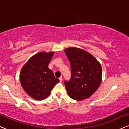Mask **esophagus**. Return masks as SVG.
<instances>
[{
  "instance_id": "1",
  "label": "esophagus",
  "mask_w": 129,
  "mask_h": 129,
  "mask_svg": "<svg viewBox=\"0 0 129 129\" xmlns=\"http://www.w3.org/2000/svg\"><path fill=\"white\" fill-rule=\"evenodd\" d=\"M59 81H60V82H61L62 80V77H60L59 78Z\"/></svg>"
}]
</instances>
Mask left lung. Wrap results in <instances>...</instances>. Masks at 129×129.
Masks as SVG:
<instances>
[{"label": "left lung", "mask_w": 129, "mask_h": 129, "mask_svg": "<svg viewBox=\"0 0 129 129\" xmlns=\"http://www.w3.org/2000/svg\"><path fill=\"white\" fill-rule=\"evenodd\" d=\"M71 66V76L64 81L71 99L82 100L90 97L97 90L102 81V68L96 58L86 51L75 47L65 49Z\"/></svg>", "instance_id": "8db88e82"}]
</instances>
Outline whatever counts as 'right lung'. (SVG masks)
<instances>
[{
    "instance_id": "obj_1",
    "label": "right lung",
    "mask_w": 129,
    "mask_h": 129,
    "mask_svg": "<svg viewBox=\"0 0 129 129\" xmlns=\"http://www.w3.org/2000/svg\"><path fill=\"white\" fill-rule=\"evenodd\" d=\"M54 52H41L29 59L22 68L20 82L30 97L42 100L50 95L56 84L59 82L48 68Z\"/></svg>"
}]
</instances>
